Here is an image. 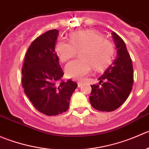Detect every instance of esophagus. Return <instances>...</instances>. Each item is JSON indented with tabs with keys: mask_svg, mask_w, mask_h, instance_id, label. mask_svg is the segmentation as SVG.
Instances as JSON below:
<instances>
[{
	"mask_svg": "<svg viewBox=\"0 0 149 149\" xmlns=\"http://www.w3.org/2000/svg\"><path fill=\"white\" fill-rule=\"evenodd\" d=\"M77 86H78V88H80V87H82V82H77Z\"/></svg>",
	"mask_w": 149,
	"mask_h": 149,
	"instance_id": "34e87169",
	"label": "esophagus"
}]
</instances>
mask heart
<instances>
[{
	"label": "heart",
	"instance_id": "b5f03b06",
	"mask_svg": "<svg viewBox=\"0 0 149 149\" xmlns=\"http://www.w3.org/2000/svg\"><path fill=\"white\" fill-rule=\"evenodd\" d=\"M70 41L61 40L56 45V51L62 62H67L80 53V60H74L65 67L68 77L82 79L91 72L110 64L114 55V48L110 41L104 39L99 32L93 30L76 31L70 34Z\"/></svg>",
	"mask_w": 149,
	"mask_h": 149
}]
</instances>
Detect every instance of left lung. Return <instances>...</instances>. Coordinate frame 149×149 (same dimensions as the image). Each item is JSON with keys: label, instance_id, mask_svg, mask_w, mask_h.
I'll list each match as a JSON object with an SVG mask.
<instances>
[{"label": "left lung", "instance_id": "1", "mask_svg": "<svg viewBox=\"0 0 149 149\" xmlns=\"http://www.w3.org/2000/svg\"><path fill=\"white\" fill-rule=\"evenodd\" d=\"M117 56L105 70L98 84L91 85L89 100L92 107L101 111H112L126 101L133 85L132 60L123 40L116 32L111 33Z\"/></svg>", "mask_w": 149, "mask_h": 149}]
</instances>
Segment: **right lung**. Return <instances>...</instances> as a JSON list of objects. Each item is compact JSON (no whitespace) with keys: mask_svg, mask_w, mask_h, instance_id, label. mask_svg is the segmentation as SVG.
<instances>
[{"mask_svg":"<svg viewBox=\"0 0 149 149\" xmlns=\"http://www.w3.org/2000/svg\"><path fill=\"white\" fill-rule=\"evenodd\" d=\"M58 33L51 29L37 38L28 48L22 70L25 94L40 112L48 116L67 111L77 87L70 79L57 83L64 75L55 52Z\"/></svg>","mask_w":149,"mask_h":149,"instance_id":"add662e5","label":"right lung"}]
</instances>
